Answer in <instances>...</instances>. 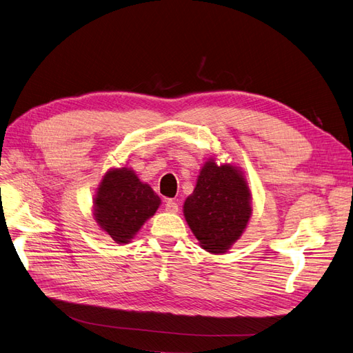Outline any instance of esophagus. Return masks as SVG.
<instances>
[{
  "instance_id": "esophagus-1",
  "label": "esophagus",
  "mask_w": 353,
  "mask_h": 353,
  "mask_svg": "<svg viewBox=\"0 0 353 353\" xmlns=\"http://www.w3.org/2000/svg\"><path fill=\"white\" fill-rule=\"evenodd\" d=\"M165 210L169 212V213H176V212H178V205H176V203H175L172 199H169V200H166Z\"/></svg>"
}]
</instances>
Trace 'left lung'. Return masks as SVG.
Wrapping results in <instances>:
<instances>
[{
  "label": "left lung",
  "mask_w": 353,
  "mask_h": 353,
  "mask_svg": "<svg viewBox=\"0 0 353 353\" xmlns=\"http://www.w3.org/2000/svg\"><path fill=\"white\" fill-rule=\"evenodd\" d=\"M183 210L201 249L213 254L228 252L248 228L253 210L252 191L241 168L208 159Z\"/></svg>",
  "instance_id": "8db88e82"
}]
</instances>
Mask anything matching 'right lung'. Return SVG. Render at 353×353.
Returning <instances> with one entry per match:
<instances>
[{
  "label": "right lung",
  "mask_w": 353,
  "mask_h": 353,
  "mask_svg": "<svg viewBox=\"0 0 353 353\" xmlns=\"http://www.w3.org/2000/svg\"><path fill=\"white\" fill-rule=\"evenodd\" d=\"M160 197L132 168H112L95 188L92 215L117 244H128L159 209Z\"/></svg>",
  "instance_id": "obj_1"
}]
</instances>
